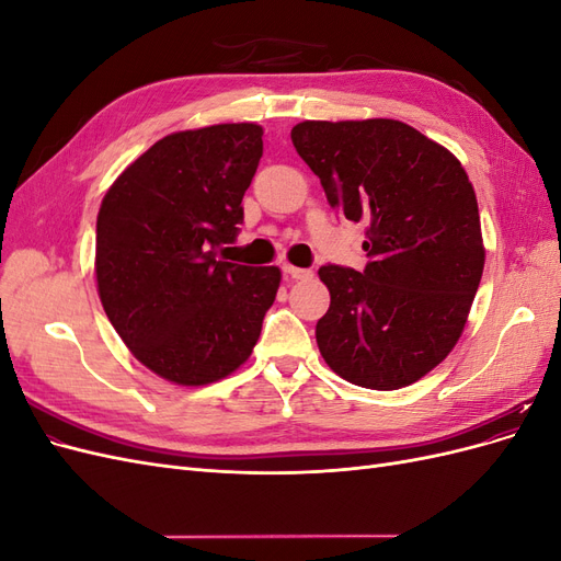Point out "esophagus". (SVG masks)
I'll return each mask as SVG.
<instances>
[{"label":"esophagus","mask_w":561,"mask_h":561,"mask_svg":"<svg viewBox=\"0 0 561 561\" xmlns=\"http://www.w3.org/2000/svg\"><path fill=\"white\" fill-rule=\"evenodd\" d=\"M285 274H290L295 280H309L313 276L311 268H299V266H285Z\"/></svg>","instance_id":"1"}]
</instances>
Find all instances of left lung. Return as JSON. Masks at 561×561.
<instances>
[{
    "label": "left lung",
    "mask_w": 561,
    "mask_h": 561,
    "mask_svg": "<svg viewBox=\"0 0 561 561\" xmlns=\"http://www.w3.org/2000/svg\"><path fill=\"white\" fill-rule=\"evenodd\" d=\"M297 154L328 203L363 222V271L328 264L320 355L339 377L396 390L426 377L461 336L484 245L472 184L449 149L396 118L301 122Z\"/></svg>",
    "instance_id": "left-lung-1"
}]
</instances>
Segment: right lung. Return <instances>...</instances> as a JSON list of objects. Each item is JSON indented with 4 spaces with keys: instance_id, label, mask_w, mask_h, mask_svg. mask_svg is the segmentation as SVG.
Instances as JSON below:
<instances>
[{
    "instance_id": "right-lung-1",
    "label": "right lung",
    "mask_w": 561,
    "mask_h": 561,
    "mask_svg": "<svg viewBox=\"0 0 561 561\" xmlns=\"http://www.w3.org/2000/svg\"><path fill=\"white\" fill-rule=\"evenodd\" d=\"M262 126L165 135L107 190L95 225L103 309L145 367L178 386L239 369L280 285L278 266L217 260L243 222Z\"/></svg>"
}]
</instances>
